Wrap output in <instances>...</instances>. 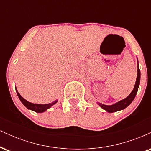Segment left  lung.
<instances>
[{
  "mask_svg": "<svg viewBox=\"0 0 151 151\" xmlns=\"http://www.w3.org/2000/svg\"><path fill=\"white\" fill-rule=\"evenodd\" d=\"M140 79H141V72H140L139 67L138 66V74H137L136 81L134 86V89H133V91H131V93H130L127 97L111 106L104 105L100 103H99L98 104L99 105L102 109H104V110L106 111L109 112V113H113V112L118 111L122 110V109H124L125 108H126L128 106L131 104V103L133 101L135 96H136L137 91H138V86H139L140 84Z\"/></svg>",
  "mask_w": 151,
  "mask_h": 151,
  "instance_id": "left-lung-1",
  "label": "left lung"
}]
</instances>
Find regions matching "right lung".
I'll use <instances>...</instances> for the list:
<instances>
[{
	"label": "right lung",
	"mask_w": 151,
	"mask_h": 151,
	"mask_svg": "<svg viewBox=\"0 0 151 151\" xmlns=\"http://www.w3.org/2000/svg\"><path fill=\"white\" fill-rule=\"evenodd\" d=\"M15 90H16L18 96L19 97V99H20V100L21 101L22 103L23 104V105L25 106V107H27L28 109H30V110L34 111L35 112H37V113H42V112L45 111L47 109L50 108L52 106L55 104H56L57 101H55L54 102H52V103L47 104H32V103H30V102L26 101L25 99H23L21 96H20V94L18 92V91H17L16 89H15Z\"/></svg>",
	"instance_id": "right-lung-1"
}]
</instances>
